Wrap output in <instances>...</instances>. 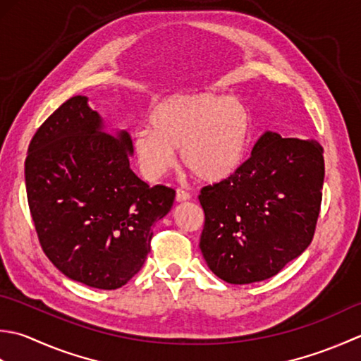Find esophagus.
I'll return each mask as SVG.
<instances>
[{
	"label": "esophagus",
	"mask_w": 361,
	"mask_h": 361,
	"mask_svg": "<svg viewBox=\"0 0 361 361\" xmlns=\"http://www.w3.org/2000/svg\"><path fill=\"white\" fill-rule=\"evenodd\" d=\"M188 200H190V195L187 193L185 190H182V188L176 190V201H178V202H185Z\"/></svg>",
	"instance_id": "esophagus-1"
}]
</instances>
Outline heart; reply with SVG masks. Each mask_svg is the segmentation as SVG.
I'll return each mask as SVG.
<instances>
[{"label": "heart", "instance_id": "b5f03b06", "mask_svg": "<svg viewBox=\"0 0 361 361\" xmlns=\"http://www.w3.org/2000/svg\"><path fill=\"white\" fill-rule=\"evenodd\" d=\"M151 128L134 132L140 171L159 180L176 164L202 182H221L238 170L251 135V115L240 101L216 93L171 97L152 110Z\"/></svg>", "mask_w": 361, "mask_h": 361}]
</instances>
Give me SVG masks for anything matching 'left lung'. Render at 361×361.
<instances>
[{"instance_id": "1", "label": "left lung", "mask_w": 361, "mask_h": 361, "mask_svg": "<svg viewBox=\"0 0 361 361\" xmlns=\"http://www.w3.org/2000/svg\"><path fill=\"white\" fill-rule=\"evenodd\" d=\"M322 183L316 140L264 132L231 178L201 190L200 247L212 273L233 285L276 276L312 243Z\"/></svg>"}]
</instances>
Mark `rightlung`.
Masks as SVG:
<instances>
[{
  "label": "right lung",
  "mask_w": 361,
  "mask_h": 361,
  "mask_svg": "<svg viewBox=\"0 0 361 361\" xmlns=\"http://www.w3.org/2000/svg\"><path fill=\"white\" fill-rule=\"evenodd\" d=\"M73 97L37 129L25 161L27 204L48 259L92 288L116 290L151 251L152 226L171 210L176 191L149 187L129 166L130 135H110Z\"/></svg>",
  "instance_id": "right-lung-1"
}]
</instances>
